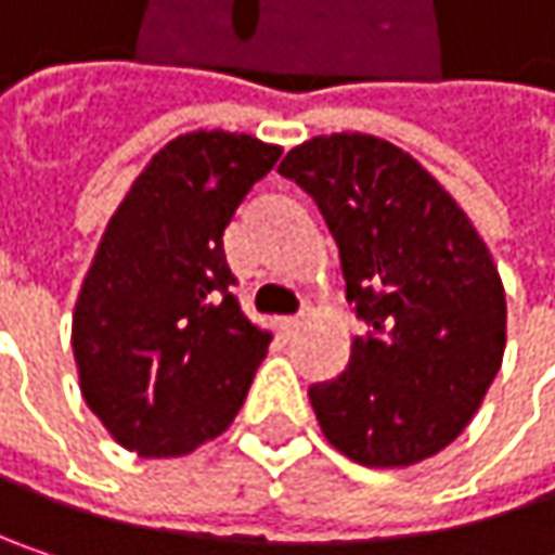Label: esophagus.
<instances>
[{
    "instance_id": "34e87169",
    "label": "esophagus",
    "mask_w": 555,
    "mask_h": 555,
    "mask_svg": "<svg viewBox=\"0 0 555 555\" xmlns=\"http://www.w3.org/2000/svg\"><path fill=\"white\" fill-rule=\"evenodd\" d=\"M305 324V314H288V318H279V334L282 337H292L298 327Z\"/></svg>"
}]
</instances>
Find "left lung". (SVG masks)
Here are the masks:
<instances>
[{"mask_svg": "<svg viewBox=\"0 0 555 555\" xmlns=\"http://www.w3.org/2000/svg\"><path fill=\"white\" fill-rule=\"evenodd\" d=\"M314 195L347 298L373 327L340 379L308 388L321 434L370 469H408L450 447L501 370L507 305L499 267L456 198L411 154L340 131L285 154Z\"/></svg>", "mask_w": 555, "mask_h": 555, "instance_id": "left-lung-1", "label": "left lung"}]
</instances>
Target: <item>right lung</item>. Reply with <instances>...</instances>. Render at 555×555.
<instances>
[{"label":"right lung","mask_w":555,"mask_h":555,"mask_svg":"<svg viewBox=\"0 0 555 555\" xmlns=\"http://www.w3.org/2000/svg\"><path fill=\"white\" fill-rule=\"evenodd\" d=\"M279 154L221 128L179 134L102 231L69 340L86 404L144 460L185 456L224 434L270 350L231 292L221 237Z\"/></svg>","instance_id":"add662e5"}]
</instances>
